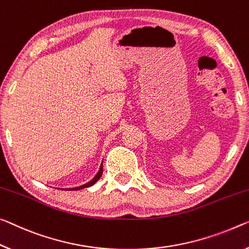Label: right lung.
Here are the masks:
<instances>
[{"instance_id": "obj_1", "label": "right lung", "mask_w": 249, "mask_h": 249, "mask_svg": "<svg viewBox=\"0 0 249 249\" xmlns=\"http://www.w3.org/2000/svg\"><path fill=\"white\" fill-rule=\"evenodd\" d=\"M102 163H101V166H100V168H99V171L97 173V175L94 176V177L92 178V180H90L89 182H87V183H85V185H82V186H79V187H75V188H67V189H62V190H80V189H82V188H87V187H90V186H93L95 182H97L99 179H100V177L102 176Z\"/></svg>"}]
</instances>
